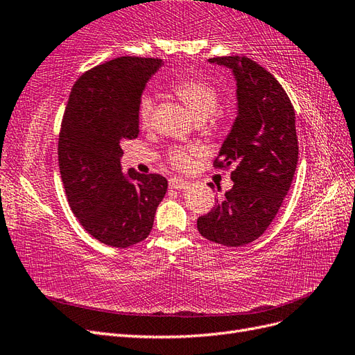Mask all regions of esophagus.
<instances>
[{
  "mask_svg": "<svg viewBox=\"0 0 355 355\" xmlns=\"http://www.w3.org/2000/svg\"><path fill=\"white\" fill-rule=\"evenodd\" d=\"M168 185H170V188H173V189H187L188 185H189V182L185 180V179H180V178H171L168 180Z\"/></svg>",
  "mask_w": 355,
  "mask_h": 355,
  "instance_id": "esophagus-1",
  "label": "esophagus"
}]
</instances>
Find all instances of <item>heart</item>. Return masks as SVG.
I'll return each instance as SVG.
<instances>
[{
    "mask_svg": "<svg viewBox=\"0 0 355 355\" xmlns=\"http://www.w3.org/2000/svg\"><path fill=\"white\" fill-rule=\"evenodd\" d=\"M171 92L187 106V110L194 116L197 123H202L209 118L216 116L220 105V96L216 87L210 83L196 77H184L171 84ZM153 110V99L149 96H144L141 105H139V121H141L142 127H146L151 121ZM201 155L202 149L196 145L171 146L167 151V161L179 170H187Z\"/></svg>",
    "mask_w": 355,
    "mask_h": 355,
    "instance_id": "b5f03b06",
    "label": "heart"
}]
</instances>
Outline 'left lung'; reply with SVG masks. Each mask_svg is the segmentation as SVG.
Masks as SVG:
<instances>
[{"instance_id": "8db88e82", "label": "left lung", "mask_w": 355, "mask_h": 355, "mask_svg": "<svg viewBox=\"0 0 355 355\" xmlns=\"http://www.w3.org/2000/svg\"><path fill=\"white\" fill-rule=\"evenodd\" d=\"M210 63L232 71L237 118L214 167L234 166V187L198 218L204 239L239 247L259 239L274 220L292 185L297 164L295 110L272 75L249 58L223 56Z\"/></svg>"}]
</instances>
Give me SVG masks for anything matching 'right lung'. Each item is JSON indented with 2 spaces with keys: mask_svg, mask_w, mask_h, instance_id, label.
<instances>
[{
  "mask_svg": "<svg viewBox=\"0 0 355 355\" xmlns=\"http://www.w3.org/2000/svg\"><path fill=\"white\" fill-rule=\"evenodd\" d=\"M154 58H116L77 80L59 135V168L69 206L90 235L112 247L133 245L153 230L167 191L161 175L121 170V144L139 135V105Z\"/></svg>",
  "mask_w": 355,
  "mask_h": 355,
  "instance_id": "obj_1",
  "label": "right lung"
}]
</instances>
